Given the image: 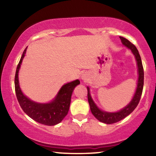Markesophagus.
Listing matches in <instances>:
<instances>
[{
    "instance_id": "1",
    "label": "esophagus",
    "mask_w": 156,
    "mask_h": 156,
    "mask_svg": "<svg viewBox=\"0 0 156 156\" xmlns=\"http://www.w3.org/2000/svg\"><path fill=\"white\" fill-rule=\"evenodd\" d=\"M81 78H82V80L87 81V80H88V78H89V75L87 73H84V74H82V76H81Z\"/></svg>"
}]
</instances>
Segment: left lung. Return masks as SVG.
<instances>
[{
  "instance_id": "8db88e82",
  "label": "left lung",
  "mask_w": 156,
  "mask_h": 156,
  "mask_svg": "<svg viewBox=\"0 0 156 156\" xmlns=\"http://www.w3.org/2000/svg\"><path fill=\"white\" fill-rule=\"evenodd\" d=\"M121 40V42L123 45L126 47L131 50L134 56H135L136 62H137L138 67V78L137 82V87H136V90L134 94L133 99L130 101V103L128 104L126 106L122 109L119 111L117 112H104L98 108V106L96 105V104L94 102L90 94V90H89V87H87V97H88V101L90 106L91 112L92 114L97 120L101 121L102 123H106V124H112L118 122V121L122 120L125 117L133 112V111L138 106L139 101L141 97L143 88H144V67H143L141 59L139 55V52L136 48V46L133 44H132L129 40H128L126 38L123 37H119Z\"/></svg>"
}]
</instances>
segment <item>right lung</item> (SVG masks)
I'll use <instances>...</instances> for the list:
<instances>
[{"mask_svg": "<svg viewBox=\"0 0 156 156\" xmlns=\"http://www.w3.org/2000/svg\"><path fill=\"white\" fill-rule=\"evenodd\" d=\"M23 52L16 69L15 76V89L17 99L25 114L37 122L46 126H55L60 123L67 116L69 109L72 94L76 86L80 84L79 80L64 84L52 101L46 104L35 102L23 94L18 80V72L21 63L26 53Z\"/></svg>", "mask_w": 156, "mask_h": 156, "instance_id": "add662e5", "label": "right lung"}]
</instances>
